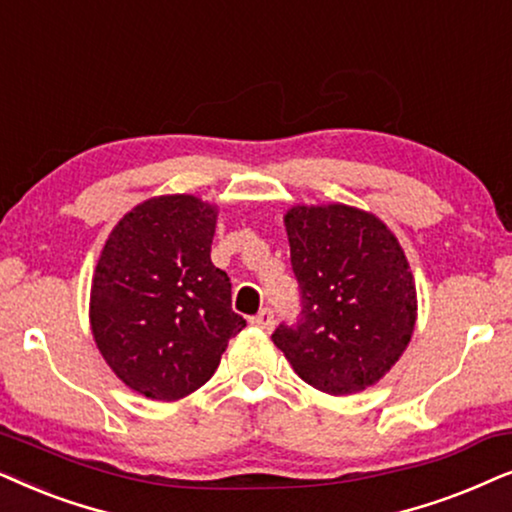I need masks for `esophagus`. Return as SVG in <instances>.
Listing matches in <instances>:
<instances>
[{"label":"esophagus","instance_id":"1","mask_svg":"<svg viewBox=\"0 0 512 512\" xmlns=\"http://www.w3.org/2000/svg\"><path fill=\"white\" fill-rule=\"evenodd\" d=\"M250 323L255 327H260V330H264V332L274 330V311L262 309L260 313H257V316L250 318Z\"/></svg>","mask_w":512,"mask_h":512}]
</instances>
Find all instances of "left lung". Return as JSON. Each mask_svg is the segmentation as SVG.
<instances>
[{
	"instance_id": "obj_1",
	"label": "left lung",
	"mask_w": 512,
	"mask_h": 512,
	"mask_svg": "<svg viewBox=\"0 0 512 512\" xmlns=\"http://www.w3.org/2000/svg\"><path fill=\"white\" fill-rule=\"evenodd\" d=\"M302 311L271 335L292 370L318 391L351 395L403 356L417 323V288L400 248L365 210L295 206L285 215Z\"/></svg>"
}]
</instances>
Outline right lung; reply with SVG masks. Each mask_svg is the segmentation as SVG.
<instances>
[{
	"instance_id": "add662e5",
	"label": "right lung",
	"mask_w": 512,
	"mask_h": 512,
	"mask_svg": "<svg viewBox=\"0 0 512 512\" xmlns=\"http://www.w3.org/2000/svg\"><path fill=\"white\" fill-rule=\"evenodd\" d=\"M217 208L189 194L156 196L121 217L91 285L102 358L135 393L180 400L213 377L245 327L231 283L210 262Z\"/></svg>"
}]
</instances>
